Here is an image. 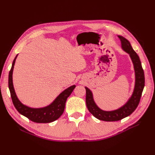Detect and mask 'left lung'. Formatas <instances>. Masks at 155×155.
<instances>
[{
    "label": "left lung",
    "instance_id": "8db88e82",
    "mask_svg": "<svg viewBox=\"0 0 155 155\" xmlns=\"http://www.w3.org/2000/svg\"><path fill=\"white\" fill-rule=\"evenodd\" d=\"M118 37L121 41V48L129 54L134 64L135 86L133 93L130 99L124 106L118 109L112 111H105L100 109L96 105L94 101L92 92L87 87H85L86 105L88 110L96 118L105 121H118L132 114L139 104L145 86L144 72L138 55L133 49L127 39L120 35H118Z\"/></svg>",
    "mask_w": 155,
    "mask_h": 155
}]
</instances>
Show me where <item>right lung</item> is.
<instances>
[{
	"label": "right lung",
	"mask_w": 155,
	"mask_h": 155,
	"mask_svg": "<svg viewBox=\"0 0 155 155\" xmlns=\"http://www.w3.org/2000/svg\"><path fill=\"white\" fill-rule=\"evenodd\" d=\"M17 56V55L13 61L8 78V87L10 91L12 102L15 109L21 114L25 116L35 123H50L58 120L63 113L65 103L68 97L71 94L73 90L76 87V85H72L64 90L47 107L34 109V108H30L23 105L17 98L13 85L12 74Z\"/></svg>",
	"instance_id": "right-lung-1"
}]
</instances>
